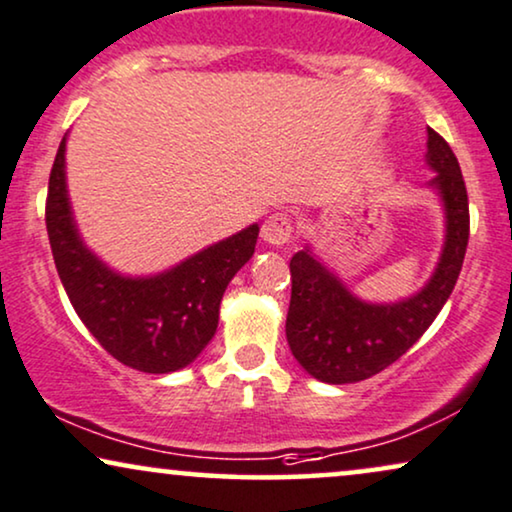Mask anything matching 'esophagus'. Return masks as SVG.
Returning a JSON list of instances; mask_svg holds the SVG:
<instances>
[{
    "label": "esophagus",
    "mask_w": 512,
    "mask_h": 512,
    "mask_svg": "<svg viewBox=\"0 0 512 512\" xmlns=\"http://www.w3.org/2000/svg\"><path fill=\"white\" fill-rule=\"evenodd\" d=\"M291 232H294L291 218L287 214H282V211H277V214H270L265 218L261 237L268 244H272V247H282V244H287L291 240Z\"/></svg>",
    "instance_id": "esophagus-1"
}]
</instances>
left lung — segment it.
Here are the masks:
<instances>
[{"label": "left lung", "mask_w": 512, "mask_h": 512, "mask_svg": "<svg viewBox=\"0 0 512 512\" xmlns=\"http://www.w3.org/2000/svg\"><path fill=\"white\" fill-rule=\"evenodd\" d=\"M428 167L442 197L447 235L426 287L397 303H367L350 294L334 272L305 247L291 258L287 341L298 364L317 381L357 383L390 367L423 336L454 291L470 235L468 192L449 143L428 129Z\"/></svg>", "instance_id": "obj_1"}]
</instances>
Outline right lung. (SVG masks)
<instances>
[{"instance_id": "add662e5", "label": "right lung", "mask_w": 512, "mask_h": 512, "mask_svg": "<svg viewBox=\"0 0 512 512\" xmlns=\"http://www.w3.org/2000/svg\"><path fill=\"white\" fill-rule=\"evenodd\" d=\"M46 232L72 308L98 343L145 374L183 369L207 348L221 298L235 272L254 256L258 225L185 258L152 277H124L91 254L79 237L65 185V138L46 195Z\"/></svg>"}]
</instances>
